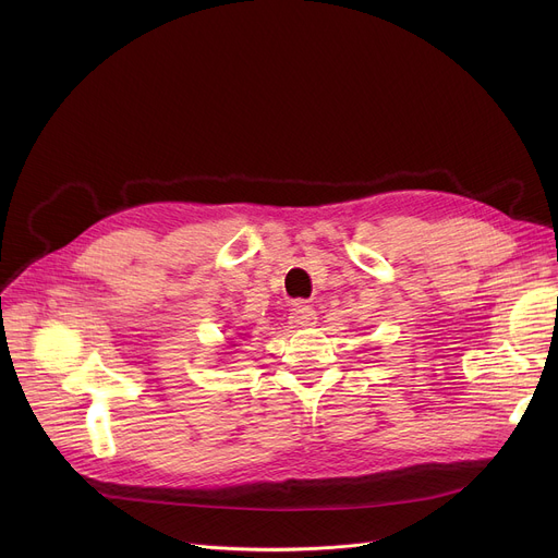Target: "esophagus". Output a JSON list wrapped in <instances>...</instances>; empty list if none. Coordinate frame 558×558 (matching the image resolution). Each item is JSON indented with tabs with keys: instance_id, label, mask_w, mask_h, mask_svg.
<instances>
[{
	"instance_id": "obj_1",
	"label": "esophagus",
	"mask_w": 558,
	"mask_h": 558,
	"mask_svg": "<svg viewBox=\"0 0 558 558\" xmlns=\"http://www.w3.org/2000/svg\"><path fill=\"white\" fill-rule=\"evenodd\" d=\"M289 323H291L293 327H310V325H314V323H316V312H314V307H312V305H307V303L299 301V303H293V305H291Z\"/></svg>"
}]
</instances>
